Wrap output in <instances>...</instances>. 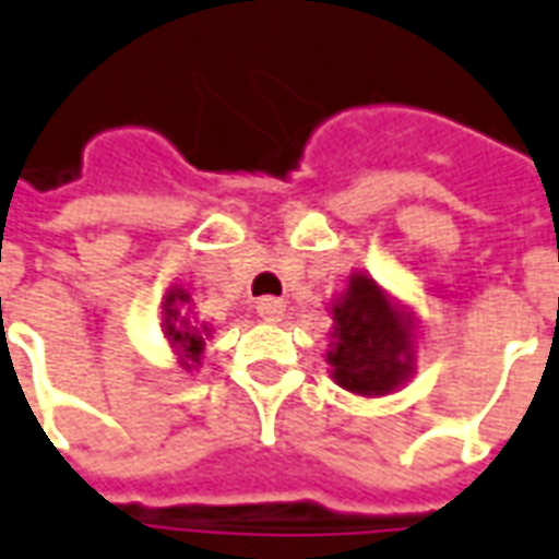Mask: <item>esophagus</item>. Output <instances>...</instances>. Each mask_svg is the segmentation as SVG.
Returning a JSON list of instances; mask_svg holds the SVG:
<instances>
[{"label":"esophagus","instance_id":"1","mask_svg":"<svg viewBox=\"0 0 559 559\" xmlns=\"http://www.w3.org/2000/svg\"><path fill=\"white\" fill-rule=\"evenodd\" d=\"M255 312L262 314L264 321H283L285 304L283 300H276V297H262V300L255 304Z\"/></svg>","mask_w":559,"mask_h":559}]
</instances>
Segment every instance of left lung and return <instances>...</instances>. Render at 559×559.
<instances>
[{
    "label": "left lung",
    "instance_id": "8db88e82",
    "mask_svg": "<svg viewBox=\"0 0 559 559\" xmlns=\"http://www.w3.org/2000/svg\"><path fill=\"white\" fill-rule=\"evenodd\" d=\"M335 383L356 394H385L413 371L409 326L394 312L374 280L356 274L350 288L333 306Z\"/></svg>",
    "mask_w": 559,
    "mask_h": 559
}]
</instances>
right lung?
Returning <instances> with one entry per match:
<instances>
[{"mask_svg": "<svg viewBox=\"0 0 559 559\" xmlns=\"http://www.w3.org/2000/svg\"><path fill=\"white\" fill-rule=\"evenodd\" d=\"M191 297L185 295L182 288H176L167 295L165 304V333L167 338L179 347L185 362H200V354H203V335L197 326H191L188 321H179V306H185ZM205 333V330H203Z\"/></svg>", "mask_w": 559, "mask_h": 559, "instance_id": "right-lung-1", "label": "right lung"}]
</instances>
